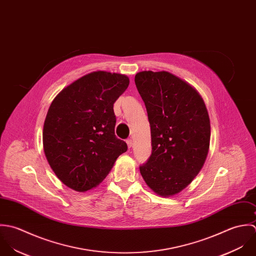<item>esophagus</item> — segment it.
I'll return each instance as SVG.
<instances>
[{
    "label": "esophagus",
    "instance_id": "1",
    "mask_svg": "<svg viewBox=\"0 0 256 256\" xmlns=\"http://www.w3.org/2000/svg\"><path fill=\"white\" fill-rule=\"evenodd\" d=\"M126 144H128V148H130L132 146V140L130 138L126 140Z\"/></svg>",
    "mask_w": 256,
    "mask_h": 256
}]
</instances>
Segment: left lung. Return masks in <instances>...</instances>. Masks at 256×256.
Segmentation results:
<instances>
[{
  "mask_svg": "<svg viewBox=\"0 0 256 256\" xmlns=\"http://www.w3.org/2000/svg\"><path fill=\"white\" fill-rule=\"evenodd\" d=\"M134 82L148 110L152 146L140 174L157 195L174 196L194 180L208 156L210 124L204 100L167 71L138 72Z\"/></svg>",
  "mask_w": 256,
  "mask_h": 256,
  "instance_id": "8db88e82",
  "label": "left lung"
}]
</instances>
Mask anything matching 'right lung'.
<instances>
[{"label": "right lung", "mask_w": 256, "mask_h": 256, "mask_svg": "<svg viewBox=\"0 0 256 256\" xmlns=\"http://www.w3.org/2000/svg\"><path fill=\"white\" fill-rule=\"evenodd\" d=\"M128 84L126 75L95 71L65 87L52 101L44 126V150L67 187L77 192L95 188L128 150L114 134V104Z\"/></svg>", "instance_id": "obj_1"}]
</instances>
